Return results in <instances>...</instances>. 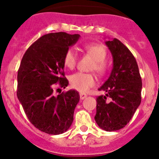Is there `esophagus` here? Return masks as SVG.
I'll use <instances>...</instances> for the list:
<instances>
[{
  "mask_svg": "<svg viewBox=\"0 0 159 159\" xmlns=\"http://www.w3.org/2000/svg\"><path fill=\"white\" fill-rule=\"evenodd\" d=\"M87 97V95L86 94L84 93H80V99H84L85 98Z\"/></svg>",
  "mask_w": 159,
  "mask_h": 159,
  "instance_id": "obj_1",
  "label": "esophagus"
}]
</instances>
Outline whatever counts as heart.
<instances>
[{"label": "heart", "mask_w": 159, "mask_h": 159, "mask_svg": "<svg viewBox=\"0 0 159 159\" xmlns=\"http://www.w3.org/2000/svg\"><path fill=\"white\" fill-rule=\"evenodd\" d=\"M84 50L85 52L94 60L91 71H95L99 75H103L107 70V63L106 62L107 50L104 46L99 43H87L84 44ZM64 67L68 69H73L77 63L76 53L73 49H68L64 54ZM70 84L74 89L80 92H87L88 90L95 85L96 80L93 74L91 73L76 72L74 73L69 78Z\"/></svg>", "instance_id": "obj_1"}]
</instances>
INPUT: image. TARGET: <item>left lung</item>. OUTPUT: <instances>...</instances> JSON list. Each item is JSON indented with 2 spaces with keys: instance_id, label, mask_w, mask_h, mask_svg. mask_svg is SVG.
Instances as JSON below:
<instances>
[{
  "instance_id": "1",
  "label": "left lung",
  "mask_w": 159,
  "mask_h": 159,
  "mask_svg": "<svg viewBox=\"0 0 159 159\" xmlns=\"http://www.w3.org/2000/svg\"><path fill=\"white\" fill-rule=\"evenodd\" d=\"M113 57V69L99 91L95 119L107 131L122 129L130 122L141 102L142 79L137 62L130 51L116 38L106 42ZM109 97L111 100L107 101Z\"/></svg>"
}]
</instances>
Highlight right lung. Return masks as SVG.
I'll list each match as a JSON object with an SVG mask.
<instances>
[{"label":"right lung","mask_w":159,"mask_h":159,"mask_svg":"<svg viewBox=\"0 0 159 159\" xmlns=\"http://www.w3.org/2000/svg\"><path fill=\"white\" fill-rule=\"evenodd\" d=\"M79 38L63 32L43 35L27 49L20 64L17 98L31 123L47 134H62L72 123L79 92L69 90L57 96L54 88L68 85L63 60Z\"/></svg>","instance_id":"right-lung-1"}]
</instances>
